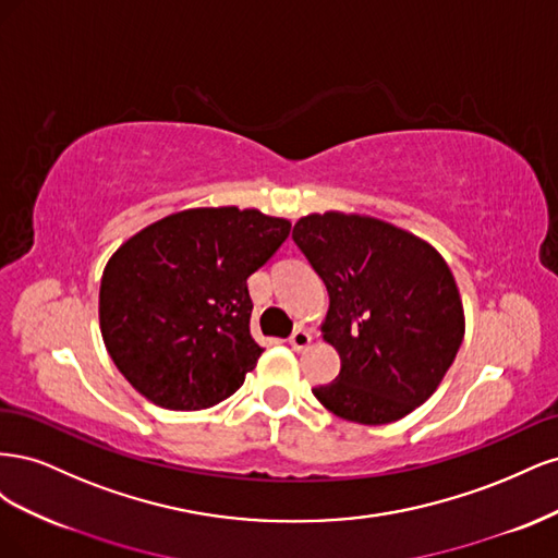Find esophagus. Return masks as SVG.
<instances>
[{
    "label": "esophagus",
    "mask_w": 558,
    "mask_h": 558,
    "mask_svg": "<svg viewBox=\"0 0 558 558\" xmlns=\"http://www.w3.org/2000/svg\"><path fill=\"white\" fill-rule=\"evenodd\" d=\"M289 342H291V347H293L295 351H305V349L312 344V335H310V330H305V328H298V330L289 337Z\"/></svg>",
    "instance_id": "34e87169"
}]
</instances>
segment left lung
<instances>
[{
	"mask_svg": "<svg viewBox=\"0 0 558 558\" xmlns=\"http://www.w3.org/2000/svg\"><path fill=\"white\" fill-rule=\"evenodd\" d=\"M293 242L324 279V340L340 375L314 396L365 426L391 424L440 386L463 342V302L449 265L428 242L379 218L310 214Z\"/></svg>",
	"mask_w": 558,
	"mask_h": 558,
	"instance_id": "1",
	"label": "left lung"
}]
</instances>
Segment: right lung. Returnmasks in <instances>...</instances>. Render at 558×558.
I'll use <instances>...</instances> for the list:
<instances>
[{"label":"right lung","instance_id":"1","mask_svg":"<svg viewBox=\"0 0 558 558\" xmlns=\"http://www.w3.org/2000/svg\"><path fill=\"white\" fill-rule=\"evenodd\" d=\"M291 223L258 209H185L144 228L109 258L99 328L121 375L165 410H205L256 367L246 279Z\"/></svg>","mask_w":558,"mask_h":558}]
</instances>
